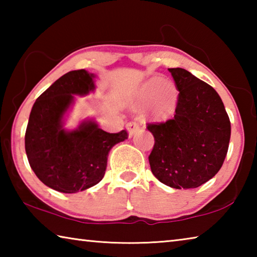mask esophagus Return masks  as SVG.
<instances>
[{
    "label": "esophagus",
    "mask_w": 257,
    "mask_h": 257,
    "mask_svg": "<svg viewBox=\"0 0 257 257\" xmlns=\"http://www.w3.org/2000/svg\"><path fill=\"white\" fill-rule=\"evenodd\" d=\"M125 128H127V130H128L129 137H132L135 133H137L139 130V124L136 122V121H132V122L127 123Z\"/></svg>",
    "instance_id": "34e87169"
}]
</instances>
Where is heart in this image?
I'll return each instance as SVG.
<instances>
[{
    "instance_id": "b5f03b06",
    "label": "heart",
    "mask_w": 257,
    "mask_h": 257,
    "mask_svg": "<svg viewBox=\"0 0 257 257\" xmlns=\"http://www.w3.org/2000/svg\"><path fill=\"white\" fill-rule=\"evenodd\" d=\"M176 101V87L158 77L146 81L136 94L137 105H146L152 102L151 111L158 119H164L170 115L175 110Z\"/></svg>"
}]
</instances>
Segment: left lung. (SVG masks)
I'll return each instance as SVG.
<instances>
[{"instance_id":"obj_1","label":"left lung","mask_w":257,"mask_h":257,"mask_svg":"<svg viewBox=\"0 0 257 257\" xmlns=\"http://www.w3.org/2000/svg\"><path fill=\"white\" fill-rule=\"evenodd\" d=\"M179 90L175 116L149 123L153 175L176 189L197 188L212 179L227 155L231 125L215 89L182 68L169 69Z\"/></svg>"}]
</instances>
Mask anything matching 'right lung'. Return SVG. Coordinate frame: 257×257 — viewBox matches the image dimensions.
Returning <instances> with one entry per match:
<instances>
[{"label": "right lung", "instance_id": "right-lung-1", "mask_svg": "<svg viewBox=\"0 0 257 257\" xmlns=\"http://www.w3.org/2000/svg\"><path fill=\"white\" fill-rule=\"evenodd\" d=\"M95 75L73 70L59 78L34 103L25 135L30 168L43 184L73 194L98 184L105 175L108 152L128 138L125 130L110 134L85 119L76 129L64 128L75 95L95 90Z\"/></svg>", "mask_w": 257, "mask_h": 257}]
</instances>
